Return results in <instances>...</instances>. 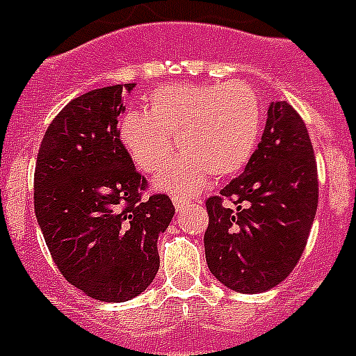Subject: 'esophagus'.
<instances>
[{
  "label": "esophagus",
  "instance_id": "obj_1",
  "mask_svg": "<svg viewBox=\"0 0 356 356\" xmlns=\"http://www.w3.org/2000/svg\"><path fill=\"white\" fill-rule=\"evenodd\" d=\"M188 203H192V200H190V197H184V195H173V205H175V209H177V211L184 209V207L188 205Z\"/></svg>",
  "mask_w": 356,
  "mask_h": 356
}]
</instances>
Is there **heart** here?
Wrapping results in <instances>:
<instances>
[{
	"label": "heart",
	"instance_id": "heart-1",
	"mask_svg": "<svg viewBox=\"0 0 356 356\" xmlns=\"http://www.w3.org/2000/svg\"><path fill=\"white\" fill-rule=\"evenodd\" d=\"M262 125L264 108L253 86L179 83L153 92L147 113H129L120 138L142 172L155 173L170 161L175 136L183 153L156 177V186L190 194L203 188L211 173L229 177L240 172Z\"/></svg>",
	"mask_w": 356,
	"mask_h": 356
}]
</instances>
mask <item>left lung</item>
Wrapping results in <instances>:
<instances>
[{"mask_svg":"<svg viewBox=\"0 0 356 356\" xmlns=\"http://www.w3.org/2000/svg\"><path fill=\"white\" fill-rule=\"evenodd\" d=\"M205 205L207 264L222 284L259 293L292 273L318 209V166L307 125L290 103H271L243 173Z\"/></svg>","mask_w":356,"mask_h":356,"instance_id":"1","label":"left lung"}]
</instances>
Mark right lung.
Wrapping results in <instances>:
<instances>
[{"label": "right lung", "instance_id": "add662e5", "mask_svg": "<svg viewBox=\"0 0 356 356\" xmlns=\"http://www.w3.org/2000/svg\"><path fill=\"white\" fill-rule=\"evenodd\" d=\"M134 83L75 97L53 118L35 168V214L58 271L86 296L133 299L159 271L156 240L175 207L166 194L144 197L118 129L122 94Z\"/></svg>", "mask_w": 356, "mask_h": 356}]
</instances>
